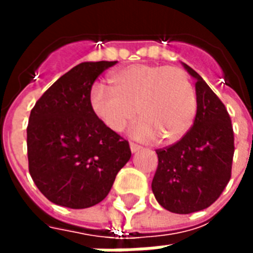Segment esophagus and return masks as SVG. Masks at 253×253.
<instances>
[{
  "label": "esophagus",
  "mask_w": 253,
  "mask_h": 253,
  "mask_svg": "<svg viewBox=\"0 0 253 253\" xmlns=\"http://www.w3.org/2000/svg\"><path fill=\"white\" fill-rule=\"evenodd\" d=\"M141 146L139 145H135V143H130V150H131V153H137L141 150Z\"/></svg>",
  "instance_id": "34e87169"
}]
</instances>
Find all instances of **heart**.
Segmentation results:
<instances>
[{
    "label": "heart",
    "instance_id": "1",
    "mask_svg": "<svg viewBox=\"0 0 253 253\" xmlns=\"http://www.w3.org/2000/svg\"><path fill=\"white\" fill-rule=\"evenodd\" d=\"M111 89L94 85L89 92L93 115L111 131L121 132L137 115L132 137L173 143L186 135L196 115V93L179 67L134 63L110 73Z\"/></svg>",
    "mask_w": 253,
    "mask_h": 253
}]
</instances>
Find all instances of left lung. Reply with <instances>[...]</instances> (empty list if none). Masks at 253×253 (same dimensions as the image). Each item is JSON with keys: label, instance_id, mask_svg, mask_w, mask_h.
<instances>
[{"label": "left lung", "instance_id": "8db88e82", "mask_svg": "<svg viewBox=\"0 0 253 253\" xmlns=\"http://www.w3.org/2000/svg\"><path fill=\"white\" fill-rule=\"evenodd\" d=\"M195 80L196 115L179 142L159 149L152 191L161 206L190 214L217 201L230 180L234 153L233 127L228 111L205 80L183 63Z\"/></svg>", "mask_w": 253, "mask_h": 253}]
</instances>
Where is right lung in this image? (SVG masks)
<instances>
[{
	"label": "right lung",
	"mask_w": 253,
	"mask_h": 253,
	"mask_svg": "<svg viewBox=\"0 0 253 253\" xmlns=\"http://www.w3.org/2000/svg\"><path fill=\"white\" fill-rule=\"evenodd\" d=\"M115 63L74 66L31 111L27 127L31 177L55 205L86 209L100 203L131 157L126 139L107 128L89 107L94 80Z\"/></svg>",
	"instance_id": "add662e5"
}]
</instances>
